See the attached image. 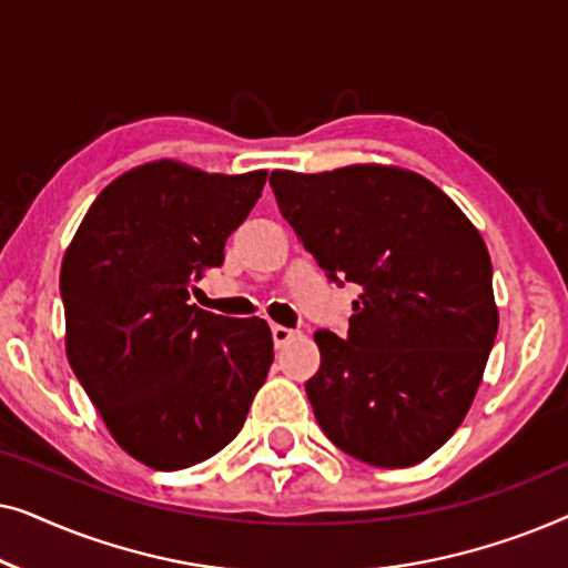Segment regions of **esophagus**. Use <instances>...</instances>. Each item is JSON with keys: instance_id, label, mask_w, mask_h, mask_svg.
Returning <instances> with one entry per match:
<instances>
[{"instance_id": "34e87169", "label": "esophagus", "mask_w": 568, "mask_h": 568, "mask_svg": "<svg viewBox=\"0 0 568 568\" xmlns=\"http://www.w3.org/2000/svg\"><path fill=\"white\" fill-rule=\"evenodd\" d=\"M294 336H297V331L284 328V325H271V338H274V346L276 348H282V346L290 344Z\"/></svg>"}]
</instances>
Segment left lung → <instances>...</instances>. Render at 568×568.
<instances>
[{
	"mask_svg": "<svg viewBox=\"0 0 568 568\" xmlns=\"http://www.w3.org/2000/svg\"><path fill=\"white\" fill-rule=\"evenodd\" d=\"M268 183L325 276L362 286L346 333H315L321 369L305 393L317 424L362 463L426 460L468 414L499 328L478 230L398 168L274 170Z\"/></svg>",
	"mask_w": 568,
	"mask_h": 568,
	"instance_id": "8db88e82",
	"label": "left lung"
}]
</instances>
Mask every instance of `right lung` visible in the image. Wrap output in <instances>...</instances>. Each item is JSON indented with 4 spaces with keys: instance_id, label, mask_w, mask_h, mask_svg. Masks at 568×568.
I'll list each match as a JSON object with an SVG mask.
<instances>
[{
    "instance_id": "right-lung-1",
    "label": "right lung",
    "mask_w": 568,
    "mask_h": 568,
    "mask_svg": "<svg viewBox=\"0 0 568 568\" xmlns=\"http://www.w3.org/2000/svg\"><path fill=\"white\" fill-rule=\"evenodd\" d=\"M263 183V170L136 168L100 191L61 263L69 364L113 439L154 470L227 447L274 362L266 321L191 302Z\"/></svg>"
}]
</instances>
